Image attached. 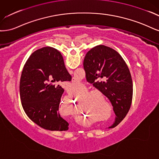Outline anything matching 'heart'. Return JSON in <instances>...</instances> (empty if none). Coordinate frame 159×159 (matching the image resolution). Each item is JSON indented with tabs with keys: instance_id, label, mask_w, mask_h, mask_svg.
<instances>
[{
	"instance_id": "heart-1",
	"label": "heart",
	"mask_w": 159,
	"mask_h": 159,
	"mask_svg": "<svg viewBox=\"0 0 159 159\" xmlns=\"http://www.w3.org/2000/svg\"><path fill=\"white\" fill-rule=\"evenodd\" d=\"M79 85H80V83H72L70 84V90H72L73 88L74 89H76L77 88V86H79ZM95 96V94L94 93H90L88 96L89 98H90V97H94ZM90 101H91V99H90Z\"/></svg>"
}]
</instances>
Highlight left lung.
<instances>
[{"mask_svg": "<svg viewBox=\"0 0 159 159\" xmlns=\"http://www.w3.org/2000/svg\"><path fill=\"white\" fill-rule=\"evenodd\" d=\"M86 80L110 101L116 114L110 127L124 120L131 104L133 84L129 70L116 50L103 45L89 50L83 62ZM103 78L104 81H97Z\"/></svg>", "mask_w": 159, "mask_h": 159, "instance_id": "1", "label": "left lung"}]
</instances>
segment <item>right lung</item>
<instances>
[{
    "instance_id": "obj_1",
    "label": "right lung",
    "mask_w": 159,
    "mask_h": 159,
    "mask_svg": "<svg viewBox=\"0 0 159 159\" xmlns=\"http://www.w3.org/2000/svg\"><path fill=\"white\" fill-rule=\"evenodd\" d=\"M70 80L58 50L45 47L34 52L24 66L20 83V98L29 118L45 129L67 130L69 123L59 113L64 92L60 84Z\"/></svg>"
}]
</instances>
